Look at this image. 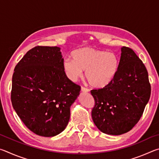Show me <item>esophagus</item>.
Returning <instances> with one entry per match:
<instances>
[{
	"instance_id": "34e87169",
	"label": "esophagus",
	"mask_w": 159,
	"mask_h": 159,
	"mask_svg": "<svg viewBox=\"0 0 159 159\" xmlns=\"http://www.w3.org/2000/svg\"><path fill=\"white\" fill-rule=\"evenodd\" d=\"M81 91L83 93H88L89 92V90L88 89V88H85V87H81Z\"/></svg>"
}]
</instances>
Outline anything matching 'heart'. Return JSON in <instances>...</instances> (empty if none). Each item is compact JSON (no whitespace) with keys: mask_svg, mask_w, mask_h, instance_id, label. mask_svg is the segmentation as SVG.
I'll return each mask as SVG.
<instances>
[{"mask_svg":"<svg viewBox=\"0 0 159 159\" xmlns=\"http://www.w3.org/2000/svg\"><path fill=\"white\" fill-rule=\"evenodd\" d=\"M72 59L64 60L62 66L66 76L72 81L80 78L85 71V79L92 87L104 88L116 74L118 60L113 52L93 48H81L72 52Z\"/></svg>","mask_w":159,"mask_h":159,"instance_id":"heart-1","label":"heart"}]
</instances>
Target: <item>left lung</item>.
<instances>
[{"mask_svg": "<svg viewBox=\"0 0 159 159\" xmlns=\"http://www.w3.org/2000/svg\"><path fill=\"white\" fill-rule=\"evenodd\" d=\"M95 99L92 118L102 133L118 135L140 119L151 95L147 70L130 48H121L116 74L103 88L90 91Z\"/></svg>", "mask_w": 159, "mask_h": 159, "instance_id": "8db88e82", "label": "left lung"}]
</instances>
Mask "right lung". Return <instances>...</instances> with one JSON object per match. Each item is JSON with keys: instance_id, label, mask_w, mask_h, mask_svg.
<instances>
[{"instance_id": "1", "label": "right lung", "mask_w": 159, "mask_h": 159, "mask_svg": "<svg viewBox=\"0 0 159 159\" xmlns=\"http://www.w3.org/2000/svg\"><path fill=\"white\" fill-rule=\"evenodd\" d=\"M60 48L36 46L19 61L12 75L11 102L25 125L35 134L53 137L68 124L70 107L80 86L64 73Z\"/></svg>"}]
</instances>
